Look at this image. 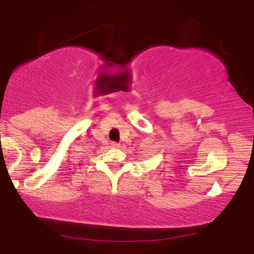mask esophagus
<instances>
[{
    "label": "esophagus",
    "instance_id": "34e87169",
    "mask_svg": "<svg viewBox=\"0 0 254 254\" xmlns=\"http://www.w3.org/2000/svg\"><path fill=\"white\" fill-rule=\"evenodd\" d=\"M111 146H112L113 148H118V147H120V144L116 143V142H112V143H111Z\"/></svg>",
    "mask_w": 254,
    "mask_h": 254
}]
</instances>
